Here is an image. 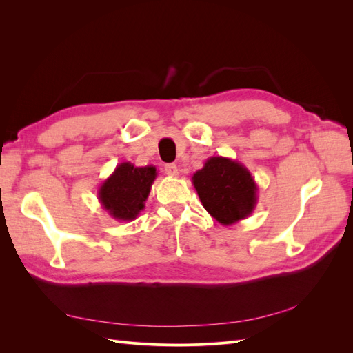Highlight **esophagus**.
<instances>
[{"instance_id": "obj_1", "label": "esophagus", "mask_w": 353, "mask_h": 353, "mask_svg": "<svg viewBox=\"0 0 353 353\" xmlns=\"http://www.w3.org/2000/svg\"><path fill=\"white\" fill-rule=\"evenodd\" d=\"M165 172L169 175V176H178L179 172H178V166L175 163H169L165 166Z\"/></svg>"}]
</instances>
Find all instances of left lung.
<instances>
[{"label":"left lung","mask_w":353,"mask_h":353,"mask_svg":"<svg viewBox=\"0 0 353 353\" xmlns=\"http://www.w3.org/2000/svg\"><path fill=\"white\" fill-rule=\"evenodd\" d=\"M191 181L203 208L221 225L249 218L258 203V185L249 169L230 157H209Z\"/></svg>","instance_id":"obj_1"}]
</instances>
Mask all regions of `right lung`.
<instances>
[{"instance_id": "add662e5", "label": "right lung", "mask_w": 353, "mask_h": 353, "mask_svg": "<svg viewBox=\"0 0 353 353\" xmlns=\"http://www.w3.org/2000/svg\"><path fill=\"white\" fill-rule=\"evenodd\" d=\"M157 176L153 165H117L113 174L99 188L101 208L116 221H134L144 210L152 185Z\"/></svg>"}]
</instances>
